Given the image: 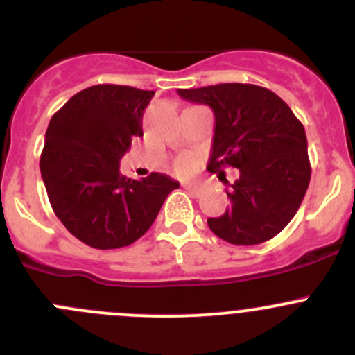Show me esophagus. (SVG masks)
<instances>
[{
	"label": "esophagus",
	"mask_w": 355,
	"mask_h": 355,
	"mask_svg": "<svg viewBox=\"0 0 355 355\" xmlns=\"http://www.w3.org/2000/svg\"><path fill=\"white\" fill-rule=\"evenodd\" d=\"M184 189H185V191H187V192H191L192 196H199V194H200V187H199V185L187 184V185H185Z\"/></svg>",
	"instance_id": "1"
}]
</instances>
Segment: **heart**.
I'll use <instances>...</instances> for the list:
<instances>
[{
    "instance_id": "1",
    "label": "heart",
    "mask_w": 355,
    "mask_h": 355,
    "mask_svg": "<svg viewBox=\"0 0 355 355\" xmlns=\"http://www.w3.org/2000/svg\"><path fill=\"white\" fill-rule=\"evenodd\" d=\"M198 164H199V159L196 156H191V155L182 156L180 159L177 161V171L180 175H189L198 168Z\"/></svg>"
}]
</instances>
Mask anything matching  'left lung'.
<instances>
[{"label":"left lung","instance_id":"8db88e82","mask_svg":"<svg viewBox=\"0 0 355 355\" xmlns=\"http://www.w3.org/2000/svg\"><path fill=\"white\" fill-rule=\"evenodd\" d=\"M185 101L207 105L214 135L207 170L241 171L230 206L209 218L211 232L235 245H256L280 234L295 216L311 180L307 139L287 103L252 84L178 89Z\"/></svg>","mask_w":355,"mask_h":355}]
</instances>
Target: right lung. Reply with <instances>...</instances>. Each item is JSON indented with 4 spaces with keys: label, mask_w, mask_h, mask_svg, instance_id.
I'll return each instance as SVG.
<instances>
[{
    "label": "right lung",
    "mask_w": 355,
    "mask_h": 355,
    "mask_svg": "<svg viewBox=\"0 0 355 355\" xmlns=\"http://www.w3.org/2000/svg\"><path fill=\"white\" fill-rule=\"evenodd\" d=\"M153 96L128 85H92L68 99L48 125L39 166L49 202L67 230L94 249L134 244L180 187L163 173L142 180L120 173L132 139L142 137Z\"/></svg>",
    "instance_id": "obj_1"
}]
</instances>
